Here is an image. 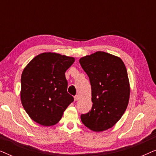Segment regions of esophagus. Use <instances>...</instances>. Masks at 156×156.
<instances>
[{"label":"esophagus","instance_id":"1","mask_svg":"<svg viewBox=\"0 0 156 156\" xmlns=\"http://www.w3.org/2000/svg\"><path fill=\"white\" fill-rule=\"evenodd\" d=\"M79 99H80V97H79L78 95L74 96V101H78Z\"/></svg>","mask_w":156,"mask_h":156}]
</instances>
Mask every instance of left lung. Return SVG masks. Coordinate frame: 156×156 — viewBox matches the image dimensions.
Returning a JSON list of instances; mask_svg holds the SVG:
<instances>
[{
	"mask_svg": "<svg viewBox=\"0 0 156 156\" xmlns=\"http://www.w3.org/2000/svg\"><path fill=\"white\" fill-rule=\"evenodd\" d=\"M89 78L92 107L81 115L84 126L94 131L110 129L126 109L130 96L127 70L118 57L97 52L80 59Z\"/></svg>",
	"mask_w": 156,
	"mask_h": 156,
	"instance_id": "obj_1",
	"label": "left lung"
}]
</instances>
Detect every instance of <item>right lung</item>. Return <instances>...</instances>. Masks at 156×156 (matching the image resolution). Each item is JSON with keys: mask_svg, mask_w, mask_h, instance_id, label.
<instances>
[{"mask_svg": "<svg viewBox=\"0 0 156 156\" xmlns=\"http://www.w3.org/2000/svg\"><path fill=\"white\" fill-rule=\"evenodd\" d=\"M74 57L42 53L30 62L21 76L20 98L23 108L36 123L50 126L58 123L74 101L67 92L65 72Z\"/></svg>", "mask_w": 156, "mask_h": 156, "instance_id": "add662e5", "label": "right lung"}]
</instances>
